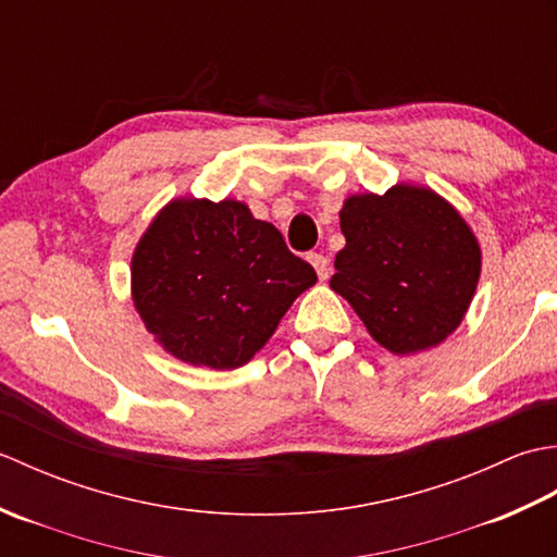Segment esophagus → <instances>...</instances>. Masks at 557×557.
I'll use <instances>...</instances> for the list:
<instances>
[{
  "mask_svg": "<svg viewBox=\"0 0 557 557\" xmlns=\"http://www.w3.org/2000/svg\"><path fill=\"white\" fill-rule=\"evenodd\" d=\"M309 260H311V265L315 268L318 277H321V280H327V277H330V260H327V256H323V253H311Z\"/></svg>",
  "mask_w": 557,
  "mask_h": 557,
  "instance_id": "obj_1",
  "label": "esophagus"
}]
</instances>
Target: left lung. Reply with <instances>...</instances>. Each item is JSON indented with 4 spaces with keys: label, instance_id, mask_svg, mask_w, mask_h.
<instances>
[{
    "label": "left lung",
    "instance_id": "obj_1",
    "mask_svg": "<svg viewBox=\"0 0 557 557\" xmlns=\"http://www.w3.org/2000/svg\"><path fill=\"white\" fill-rule=\"evenodd\" d=\"M345 248L330 287L342 294L377 345L411 354L441 345L476 292L481 251L459 212L429 188L393 186L347 198Z\"/></svg>",
    "mask_w": 557,
    "mask_h": 557
}]
</instances>
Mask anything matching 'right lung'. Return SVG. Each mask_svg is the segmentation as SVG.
I'll return each mask as SVG.
<instances>
[{
	"label": "right lung",
	"instance_id": "right-lung-1",
	"mask_svg": "<svg viewBox=\"0 0 557 557\" xmlns=\"http://www.w3.org/2000/svg\"><path fill=\"white\" fill-rule=\"evenodd\" d=\"M315 270L239 200H172L132 260L134 304L176 359L239 369L275 333Z\"/></svg>",
	"mask_w": 557,
	"mask_h": 557
}]
</instances>
